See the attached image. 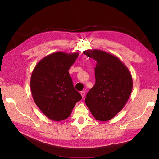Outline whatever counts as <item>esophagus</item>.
<instances>
[{"label":"esophagus","instance_id":"1","mask_svg":"<svg viewBox=\"0 0 159 159\" xmlns=\"http://www.w3.org/2000/svg\"><path fill=\"white\" fill-rule=\"evenodd\" d=\"M80 94H81V97H82V98H84V96H85V91H81V92H80Z\"/></svg>","mask_w":159,"mask_h":159}]
</instances>
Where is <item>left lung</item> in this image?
Segmentation results:
<instances>
[{
  "label": "left lung",
  "instance_id": "obj_1",
  "mask_svg": "<svg viewBox=\"0 0 159 159\" xmlns=\"http://www.w3.org/2000/svg\"><path fill=\"white\" fill-rule=\"evenodd\" d=\"M84 54L97 61L95 84L86 95V105L95 119L109 121L127 102L133 89L131 74L114 55L99 50H87Z\"/></svg>",
  "mask_w": 159,
  "mask_h": 159
}]
</instances>
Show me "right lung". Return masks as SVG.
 <instances>
[{"mask_svg":"<svg viewBox=\"0 0 159 159\" xmlns=\"http://www.w3.org/2000/svg\"><path fill=\"white\" fill-rule=\"evenodd\" d=\"M78 52H57L42 59L35 66L30 89L35 103L46 116L60 121L68 118L81 95L77 91L69 74Z\"/></svg>","mask_w":159,"mask_h":159,"instance_id":"add662e5","label":"right lung"}]
</instances>
